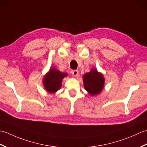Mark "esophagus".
<instances>
[{"label":"esophagus","instance_id":"34e87169","mask_svg":"<svg viewBox=\"0 0 147 147\" xmlns=\"http://www.w3.org/2000/svg\"><path fill=\"white\" fill-rule=\"evenodd\" d=\"M78 73L79 72L78 70H73L71 71V74L72 75L74 76H77L78 75Z\"/></svg>","mask_w":147,"mask_h":147}]
</instances>
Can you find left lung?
<instances>
[{
	"instance_id": "8db88e82",
	"label": "left lung",
	"mask_w": 147,
	"mask_h": 147,
	"mask_svg": "<svg viewBox=\"0 0 147 147\" xmlns=\"http://www.w3.org/2000/svg\"><path fill=\"white\" fill-rule=\"evenodd\" d=\"M104 82L103 75L95 69H92L90 73H86L83 76L84 86L86 91L92 95H97L102 91Z\"/></svg>"
}]
</instances>
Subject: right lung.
<instances>
[{
	"label": "right lung",
	"instance_id": "1",
	"mask_svg": "<svg viewBox=\"0 0 147 147\" xmlns=\"http://www.w3.org/2000/svg\"><path fill=\"white\" fill-rule=\"evenodd\" d=\"M66 75L65 73H62L55 68H51L43 81L47 91L52 93L57 92L61 88L62 80Z\"/></svg>",
	"mask_w": 147,
	"mask_h": 147
}]
</instances>
